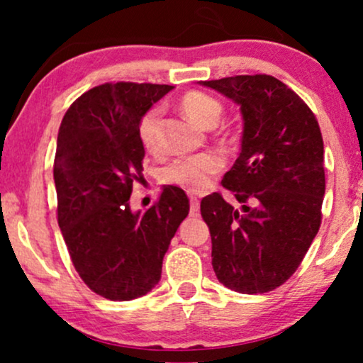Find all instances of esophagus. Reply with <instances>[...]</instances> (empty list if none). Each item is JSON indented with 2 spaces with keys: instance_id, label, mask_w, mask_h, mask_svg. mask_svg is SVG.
Masks as SVG:
<instances>
[{
  "instance_id": "1",
  "label": "esophagus",
  "mask_w": 363,
  "mask_h": 363,
  "mask_svg": "<svg viewBox=\"0 0 363 363\" xmlns=\"http://www.w3.org/2000/svg\"><path fill=\"white\" fill-rule=\"evenodd\" d=\"M200 212V202L195 197L190 199V216L191 217H197Z\"/></svg>"
}]
</instances>
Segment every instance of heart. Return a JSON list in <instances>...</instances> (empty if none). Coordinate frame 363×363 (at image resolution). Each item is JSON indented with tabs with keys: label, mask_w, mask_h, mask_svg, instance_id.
Here are the masks:
<instances>
[{
	"label": "heart",
	"mask_w": 363,
	"mask_h": 363,
	"mask_svg": "<svg viewBox=\"0 0 363 363\" xmlns=\"http://www.w3.org/2000/svg\"><path fill=\"white\" fill-rule=\"evenodd\" d=\"M182 112L203 129H212L223 117V104L214 96L202 91H189L180 100ZM160 122L161 108L152 106L140 117L138 123V135L140 144L149 152H157L160 149ZM224 168V160L214 152H202V155L186 157V160L174 161L166 168V182L190 191L200 194L211 185V178Z\"/></svg>",
	"instance_id": "heart-1"
}]
</instances>
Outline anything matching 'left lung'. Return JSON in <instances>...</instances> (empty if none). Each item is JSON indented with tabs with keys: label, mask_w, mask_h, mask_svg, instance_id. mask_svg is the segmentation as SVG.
<instances>
[{
	"label": "left lung",
	"mask_w": 363,
	"mask_h": 363,
	"mask_svg": "<svg viewBox=\"0 0 363 363\" xmlns=\"http://www.w3.org/2000/svg\"><path fill=\"white\" fill-rule=\"evenodd\" d=\"M240 105L241 152L224 174L241 208L220 194L200 202L212 238L219 282L241 294H265L291 279L321 225L325 146L302 98L268 74L202 81Z\"/></svg>",
	"instance_id": "1"
}]
</instances>
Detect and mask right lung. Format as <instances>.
<instances>
[{
  "label": "right lung",
  "instance_id": "obj_1",
  "mask_svg": "<svg viewBox=\"0 0 363 363\" xmlns=\"http://www.w3.org/2000/svg\"><path fill=\"white\" fill-rule=\"evenodd\" d=\"M169 84L105 83L67 108L57 135L54 182L57 223L72 265L98 296L130 301L161 279L164 253L189 216L185 191L166 185L146 212L130 211L143 178L138 123Z\"/></svg>",
  "mask_w": 363,
  "mask_h": 363
}]
</instances>
